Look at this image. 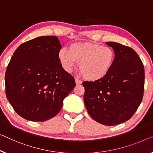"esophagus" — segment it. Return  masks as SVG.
<instances>
[{"label": "esophagus", "instance_id": "esophagus-1", "mask_svg": "<svg viewBox=\"0 0 153 153\" xmlns=\"http://www.w3.org/2000/svg\"><path fill=\"white\" fill-rule=\"evenodd\" d=\"M75 81H76V84H77V85H79V84H81L82 83V82L80 79H79L77 78L75 79Z\"/></svg>", "mask_w": 153, "mask_h": 153}]
</instances>
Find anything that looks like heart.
I'll list each match as a JSON object with an SVG mask.
<instances>
[{"label": "heart", "instance_id": "heart-1", "mask_svg": "<svg viewBox=\"0 0 153 153\" xmlns=\"http://www.w3.org/2000/svg\"><path fill=\"white\" fill-rule=\"evenodd\" d=\"M58 56L62 68L68 73H71L79 63L82 74L89 81L106 77L115 60V51L111 47L88 42L72 43L69 50L60 49Z\"/></svg>", "mask_w": 153, "mask_h": 153}]
</instances>
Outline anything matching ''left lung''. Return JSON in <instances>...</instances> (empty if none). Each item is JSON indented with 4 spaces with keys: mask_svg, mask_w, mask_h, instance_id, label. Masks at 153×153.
I'll return each instance as SVG.
<instances>
[{
    "mask_svg": "<svg viewBox=\"0 0 153 153\" xmlns=\"http://www.w3.org/2000/svg\"><path fill=\"white\" fill-rule=\"evenodd\" d=\"M106 44L115 51V62L104 78L82 83L84 102L93 120L114 126L128 120L140 105L144 89V67L132 48L117 42Z\"/></svg>",
    "mask_w": 153,
    "mask_h": 153,
    "instance_id": "8db88e82",
    "label": "left lung"
}]
</instances>
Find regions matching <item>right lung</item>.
Returning <instances> with one entry per match:
<instances>
[{
    "label": "right lung",
    "instance_id": "add662e5",
    "mask_svg": "<svg viewBox=\"0 0 153 153\" xmlns=\"http://www.w3.org/2000/svg\"><path fill=\"white\" fill-rule=\"evenodd\" d=\"M58 37L40 36L22 43L5 73L6 96L20 117L44 122L60 112L63 100L76 86L75 79L58 59Z\"/></svg>",
    "mask_w": 153,
    "mask_h": 153
}]
</instances>
